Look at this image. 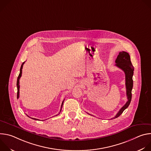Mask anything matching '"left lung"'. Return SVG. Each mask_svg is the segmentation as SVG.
<instances>
[{"label": "left lung", "instance_id": "left-lung-1", "mask_svg": "<svg viewBox=\"0 0 151 151\" xmlns=\"http://www.w3.org/2000/svg\"><path fill=\"white\" fill-rule=\"evenodd\" d=\"M115 66L122 69L125 75V87H126V94L128 101L123 106L121 109L119 111L117 114L112 119H115L119 116L126 109L130 104L132 100V91L133 86V76L134 73V67L132 65V63L130 60V56L129 54L125 51H122L119 53L116 60ZM88 114V113H87ZM90 115V114H88Z\"/></svg>", "mask_w": 151, "mask_h": 151}]
</instances>
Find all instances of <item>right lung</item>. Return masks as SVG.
<instances>
[{
	"label": "right lung",
	"mask_w": 151,
	"mask_h": 151,
	"mask_svg": "<svg viewBox=\"0 0 151 151\" xmlns=\"http://www.w3.org/2000/svg\"><path fill=\"white\" fill-rule=\"evenodd\" d=\"M24 63H25V62H23V64H21V68H20V71H19V75H18V78H17V99L19 98V79H20V78H21V74H22V69H23V64H24ZM64 100H63V102H62L61 106V109H60V112H59V114H58V115H59L60 113L61 112V109H62V106H63V104ZM57 115H56V116H57ZM27 116H29L27 115ZM29 117L30 118H32V119H35V120H39V119H38L31 118V117H30V116H29Z\"/></svg>",
	"instance_id": "1"
}]
</instances>
